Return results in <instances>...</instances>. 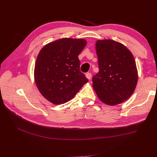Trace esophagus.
Segmentation results:
<instances>
[{
  "label": "esophagus",
  "instance_id": "1",
  "mask_svg": "<svg viewBox=\"0 0 157 157\" xmlns=\"http://www.w3.org/2000/svg\"><path fill=\"white\" fill-rule=\"evenodd\" d=\"M86 77L88 79V80H90L92 78V74L90 73H88L86 74Z\"/></svg>",
  "mask_w": 157,
  "mask_h": 157
}]
</instances>
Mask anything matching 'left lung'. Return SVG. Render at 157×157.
Wrapping results in <instances>:
<instances>
[{
	"instance_id": "obj_1",
	"label": "left lung",
	"mask_w": 157,
	"mask_h": 157,
	"mask_svg": "<svg viewBox=\"0 0 157 157\" xmlns=\"http://www.w3.org/2000/svg\"><path fill=\"white\" fill-rule=\"evenodd\" d=\"M99 72L92 78L98 98L108 105H115L129 98L136 89L138 75L131 52L111 39L96 42Z\"/></svg>"
}]
</instances>
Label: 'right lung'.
<instances>
[{
  "mask_svg": "<svg viewBox=\"0 0 157 157\" xmlns=\"http://www.w3.org/2000/svg\"><path fill=\"white\" fill-rule=\"evenodd\" d=\"M87 42L63 38L46 44L36 58L34 77L38 90L50 102L70 101L88 80L80 71L78 56Z\"/></svg>",
  "mask_w": 157,
  "mask_h": 157,
  "instance_id": "1",
  "label": "right lung"
}]
</instances>
